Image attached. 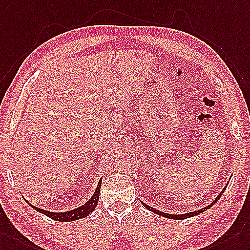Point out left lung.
I'll return each instance as SVG.
<instances>
[{
    "label": "left lung",
    "instance_id": "8db88e82",
    "mask_svg": "<svg viewBox=\"0 0 250 250\" xmlns=\"http://www.w3.org/2000/svg\"><path fill=\"white\" fill-rule=\"evenodd\" d=\"M228 186V185H227ZM227 186L226 187H224V188L222 190V192L218 194L217 195V197L213 200V202L210 204V205H208L207 207H205V208H202V209H199V210H196V211H193V212H188V213H185V214H169V213H166V212H162V211H159V210H156V209H154L153 207H149V206H147L146 204H144V203H142V205L145 207L146 209L147 210H149V211H151V212H154V213H156V214H159V215H161V216H163V217H167V218H171V220H186V218H188V217H192V216H195V215H198V214H200V213H203L204 211H206V210H208V209H210L211 207L214 205L218 199H220V197L222 196V194L225 192V190H226V188H227Z\"/></svg>",
    "mask_w": 250,
    "mask_h": 250
}]
</instances>
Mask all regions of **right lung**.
<instances>
[{
  "label": "right lung",
  "instance_id": "add662e5",
  "mask_svg": "<svg viewBox=\"0 0 250 250\" xmlns=\"http://www.w3.org/2000/svg\"><path fill=\"white\" fill-rule=\"evenodd\" d=\"M101 185H102V177L100 178L99 185H97V187L95 188V192L93 193V195L91 196V198L88 200L86 204H83V206L78 207V208H76V209L65 211V212H50V211H46V210L40 209V208H37V207L30 205L26 199L25 200H26V203L30 207H32L33 209L42 213V214L48 216L50 218H52V220L58 221V222H72V221L81 220V218H83V217H86L90 214V213H92L94 211L95 207L97 206V203H99Z\"/></svg>",
  "mask_w": 250,
  "mask_h": 250
}]
</instances>
